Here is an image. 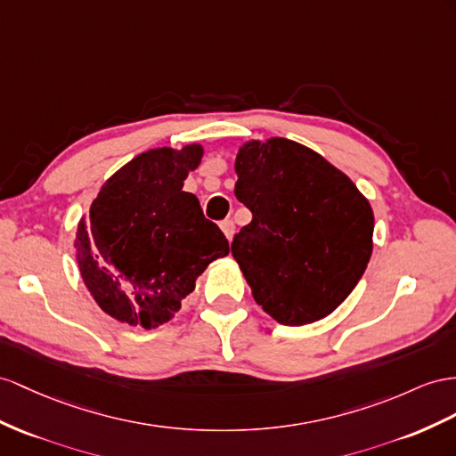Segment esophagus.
Instances as JSON below:
<instances>
[{
  "label": "esophagus",
  "mask_w": 456,
  "mask_h": 456,
  "mask_svg": "<svg viewBox=\"0 0 456 456\" xmlns=\"http://www.w3.org/2000/svg\"><path fill=\"white\" fill-rule=\"evenodd\" d=\"M221 231H224V235L231 240L232 235H235V224H232V219L221 221Z\"/></svg>",
  "instance_id": "34e87169"
}]
</instances>
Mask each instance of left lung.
Instances as JSON below:
<instances>
[{
  "instance_id": "1",
  "label": "left lung",
  "mask_w": 456,
  "mask_h": 456,
  "mask_svg": "<svg viewBox=\"0 0 456 456\" xmlns=\"http://www.w3.org/2000/svg\"><path fill=\"white\" fill-rule=\"evenodd\" d=\"M235 196L252 212L232 258L264 312L283 325L318 322L364 275L373 212L356 184L295 140L239 148Z\"/></svg>"
}]
</instances>
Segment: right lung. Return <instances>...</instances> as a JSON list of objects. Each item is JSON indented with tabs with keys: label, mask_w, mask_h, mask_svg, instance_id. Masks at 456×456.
<instances>
[{
	"label": "right lung",
	"mask_w": 456,
	"mask_h": 456,
	"mask_svg": "<svg viewBox=\"0 0 456 456\" xmlns=\"http://www.w3.org/2000/svg\"><path fill=\"white\" fill-rule=\"evenodd\" d=\"M204 148H154L103 183L75 239L80 275L117 322L156 330L179 312L198 275L229 254L221 229L183 191Z\"/></svg>",
	"instance_id": "right-lung-1"
}]
</instances>
